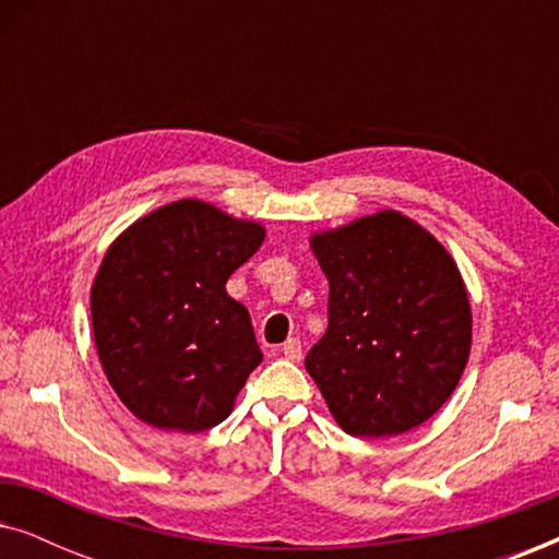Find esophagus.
Wrapping results in <instances>:
<instances>
[{"label": "esophagus", "instance_id": "34e87169", "mask_svg": "<svg viewBox=\"0 0 559 559\" xmlns=\"http://www.w3.org/2000/svg\"><path fill=\"white\" fill-rule=\"evenodd\" d=\"M282 354H285V358H289V361H300L302 358V343L297 338H289L282 343Z\"/></svg>", "mask_w": 559, "mask_h": 559}]
</instances>
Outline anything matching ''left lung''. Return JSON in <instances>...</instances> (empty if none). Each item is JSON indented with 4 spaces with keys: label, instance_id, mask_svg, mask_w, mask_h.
<instances>
[{
    "label": "left lung",
    "instance_id": "obj_1",
    "mask_svg": "<svg viewBox=\"0 0 559 559\" xmlns=\"http://www.w3.org/2000/svg\"><path fill=\"white\" fill-rule=\"evenodd\" d=\"M328 285V331L305 369L343 430L392 438L430 419L471 356L465 282L435 236L384 209L310 236Z\"/></svg>",
    "mask_w": 559,
    "mask_h": 559
}]
</instances>
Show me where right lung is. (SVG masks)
<instances>
[{
	"label": "right lung",
	"mask_w": 559,
	"mask_h": 559,
	"mask_svg": "<svg viewBox=\"0 0 559 559\" xmlns=\"http://www.w3.org/2000/svg\"><path fill=\"white\" fill-rule=\"evenodd\" d=\"M264 236L257 221L182 198L136 218L106 249L91 285L98 361L144 425L203 432L231 415L262 350L226 282Z\"/></svg>",
	"instance_id": "1"
}]
</instances>
